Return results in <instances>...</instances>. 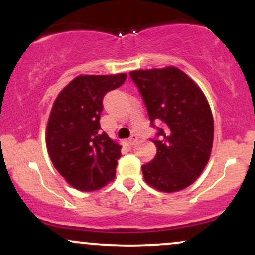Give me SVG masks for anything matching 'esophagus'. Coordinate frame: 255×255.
Listing matches in <instances>:
<instances>
[{
	"label": "esophagus",
	"instance_id": "1",
	"mask_svg": "<svg viewBox=\"0 0 255 255\" xmlns=\"http://www.w3.org/2000/svg\"><path fill=\"white\" fill-rule=\"evenodd\" d=\"M136 141H137V135H135V134H133V135H131L129 139H128V144H129L130 146L135 144Z\"/></svg>",
	"mask_w": 255,
	"mask_h": 255
}]
</instances>
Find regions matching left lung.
<instances>
[{
  "mask_svg": "<svg viewBox=\"0 0 255 255\" xmlns=\"http://www.w3.org/2000/svg\"><path fill=\"white\" fill-rule=\"evenodd\" d=\"M129 74L152 127L154 122L163 124L152 140L156 157L141 166L146 183L165 193L187 188L200 176L211 154L213 118L209 102L200 87L176 67Z\"/></svg>",
  "mask_w": 255,
  "mask_h": 255,
  "instance_id": "8db88e82",
  "label": "left lung"
}]
</instances>
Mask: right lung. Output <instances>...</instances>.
<instances>
[{"mask_svg": "<svg viewBox=\"0 0 255 255\" xmlns=\"http://www.w3.org/2000/svg\"><path fill=\"white\" fill-rule=\"evenodd\" d=\"M127 74L79 75L58 93L46 127V148L61 176L78 191L101 189L115 178L121 146L102 130L105 93Z\"/></svg>", "mask_w": 255, "mask_h": 255, "instance_id": "add662e5", "label": "right lung"}]
</instances>
